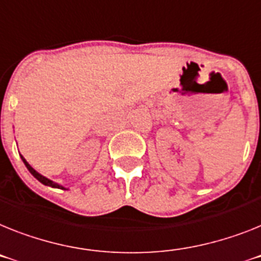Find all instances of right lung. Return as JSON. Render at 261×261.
I'll list each match as a JSON object with an SVG mask.
<instances>
[{
	"label": "right lung",
	"instance_id": "add662e5",
	"mask_svg": "<svg viewBox=\"0 0 261 261\" xmlns=\"http://www.w3.org/2000/svg\"><path fill=\"white\" fill-rule=\"evenodd\" d=\"M21 159H22V162H23V163H25L26 168H28V170H29L30 174H32L33 176H34V178L37 179V180L41 181V183H42V185L49 186V187H53V188H60V190H66V188L63 187V186L58 185V183H56V181L50 180V179H47V178H46V176H43V175H41V174H39V172H37L36 170H34V168H33L32 166H30V164L28 163V162H26V159H25V158L22 156V155H21Z\"/></svg>",
	"mask_w": 261,
	"mask_h": 261
}]
</instances>
